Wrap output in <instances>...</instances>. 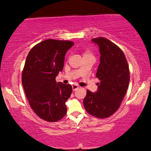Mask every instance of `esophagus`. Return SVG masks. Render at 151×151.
Returning <instances> with one entry per match:
<instances>
[{"label": "esophagus", "mask_w": 151, "mask_h": 151, "mask_svg": "<svg viewBox=\"0 0 151 151\" xmlns=\"http://www.w3.org/2000/svg\"><path fill=\"white\" fill-rule=\"evenodd\" d=\"M72 88H73V91H76L78 88V86L77 84H73V85H72Z\"/></svg>", "instance_id": "obj_1"}]
</instances>
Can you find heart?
Here are the masks:
<instances>
[{
    "label": "heart",
    "instance_id": "obj_1",
    "mask_svg": "<svg viewBox=\"0 0 151 151\" xmlns=\"http://www.w3.org/2000/svg\"><path fill=\"white\" fill-rule=\"evenodd\" d=\"M86 54H90V53H88V52H86V53H84V55H86Z\"/></svg>",
    "mask_w": 151,
    "mask_h": 151
}]
</instances>
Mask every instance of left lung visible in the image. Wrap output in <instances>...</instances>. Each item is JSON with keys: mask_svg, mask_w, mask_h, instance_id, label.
<instances>
[{"mask_svg": "<svg viewBox=\"0 0 151 151\" xmlns=\"http://www.w3.org/2000/svg\"><path fill=\"white\" fill-rule=\"evenodd\" d=\"M99 47L100 65L96 77L100 80L98 90H87L83 100L85 110L93 116L106 118L120 106L130 81L129 65L123 51L104 38L92 39Z\"/></svg>", "mask_w": 151, "mask_h": 151, "instance_id": "obj_1", "label": "left lung"}]
</instances>
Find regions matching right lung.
<instances>
[{"instance_id": "obj_1", "label": "right lung", "mask_w": 151, "mask_h": 151, "mask_svg": "<svg viewBox=\"0 0 151 151\" xmlns=\"http://www.w3.org/2000/svg\"><path fill=\"white\" fill-rule=\"evenodd\" d=\"M74 45L71 41L49 39L29 52L22 73V84L33 111L41 119L57 122L67 113L65 102L71 96V84L56 82L64 68L65 56Z\"/></svg>"}]
</instances>
